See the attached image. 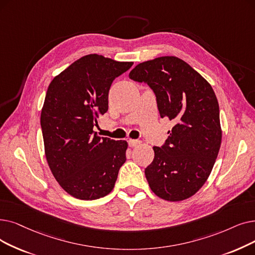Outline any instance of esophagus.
<instances>
[{
  "label": "esophagus",
  "instance_id": "34e87169",
  "mask_svg": "<svg viewBox=\"0 0 255 255\" xmlns=\"http://www.w3.org/2000/svg\"><path fill=\"white\" fill-rule=\"evenodd\" d=\"M139 143H140V141L138 139H131V138L128 139V145L130 147H136L137 145H139Z\"/></svg>",
  "mask_w": 255,
  "mask_h": 255
}]
</instances>
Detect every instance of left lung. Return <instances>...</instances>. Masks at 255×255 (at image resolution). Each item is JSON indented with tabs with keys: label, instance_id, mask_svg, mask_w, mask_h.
I'll return each instance as SVG.
<instances>
[{
	"label": "left lung",
	"instance_id": "obj_1",
	"mask_svg": "<svg viewBox=\"0 0 255 255\" xmlns=\"http://www.w3.org/2000/svg\"><path fill=\"white\" fill-rule=\"evenodd\" d=\"M156 96L161 118L175 124L145 170L152 192L167 201L195 195L213 170L222 140L215 92L190 64L163 56L137 64L129 74Z\"/></svg>",
	"mask_w": 255,
	"mask_h": 255
}]
</instances>
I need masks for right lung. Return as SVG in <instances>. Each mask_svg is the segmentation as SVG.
Returning a JSON list of instances; mask_svg holds the SVG:
<instances>
[{
  "instance_id": "1",
  "label": "right lung",
  "mask_w": 255,
  "mask_h": 255,
  "mask_svg": "<svg viewBox=\"0 0 255 255\" xmlns=\"http://www.w3.org/2000/svg\"><path fill=\"white\" fill-rule=\"evenodd\" d=\"M132 64L90 54L48 87L40 115L47 161L60 186L77 199L96 200L108 195L126 161V140L100 137L93 129L108 110L113 81Z\"/></svg>"
}]
</instances>
